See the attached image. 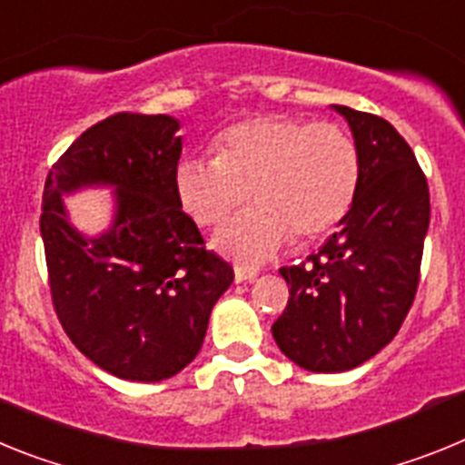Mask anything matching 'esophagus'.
I'll return each mask as SVG.
<instances>
[{
  "mask_svg": "<svg viewBox=\"0 0 465 465\" xmlns=\"http://www.w3.org/2000/svg\"><path fill=\"white\" fill-rule=\"evenodd\" d=\"M258 277V270L256 268H246V265H235V282H252V279Z\"/></svg>",
  "mask_w": 465,
  "mask_h": 465,
  "instance_id": "obj_1",
  "label": "esophagus"
}]
</instances>
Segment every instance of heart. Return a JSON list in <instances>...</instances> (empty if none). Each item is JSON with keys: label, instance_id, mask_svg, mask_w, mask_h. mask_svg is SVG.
<instances>
[{"label": "heart", "instance_id": "obj_1", "mask_svg": "<svg viewBox=\"0 0 465 465\" xmlns=\"http://www.w3.org/2000/svg\"><path fill=\"white\" fill-rule=\"evenodd\" d=\"M176 193L193 219L216 225L252 197L258 204L216 235V246L240 261H265L291 235L316 240L354 207L361 153L335 123L293 116H253L216 139V155L183 158Z\"/></svg>", "mask_w": 465, "mask_h": 465}]
</instances>
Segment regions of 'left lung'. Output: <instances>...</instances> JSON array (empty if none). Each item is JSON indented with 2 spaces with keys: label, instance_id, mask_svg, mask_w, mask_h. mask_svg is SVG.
Segmentation results:
<instances>
[{
  "label": "left lung",
  "instance_id": "left-lung-1",
  "mask_svg": "<svg viewBox=\"0 0 465 465\" xmlns=\"http://www.w3.org/2000/svg\"><path fill=\"white\" fill-rule=\"evenodd\" d=\"M361 153L354 207L319 253L282 268L289 305L272 323L277 347L310 372H344L396 338L419 286L430 221L429 183L389 121L349 106Z\"/></svg>",
  "mask_w": 465,
  "mask_h": 465
}]
</instances>
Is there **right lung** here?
Masks as SVG:
<instances>
[{"label":"right lung","instance_id":"add662e5","mask_svg":"<svg viewBox=\"0 0 465 465\" xmlns=\"http://www.w3.org/2000/svg\"><path fill=\"white\" fill-rule=\"evenodd\" d=\"M179 121L116 114L88 127L48 172L41 240L55 314L81 354L130 381H160L197 356L235 274L182 209ZM111 185L112 228L85 238L62 195Z\"/></svg>","mask_w":465,"mask_h":465}]
</instances>
